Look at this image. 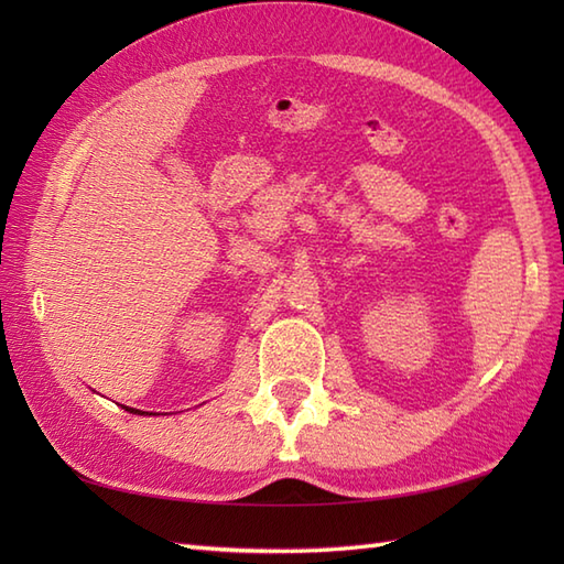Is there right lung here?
I'll return each mask as SVG.
<instances>
[{"label": "right lung", "mask_w": 564, "mask_h": 564, "mask_svg": "<svg viewBox=\"0 0 564 564\" xmlns=\"http://www.w3.org/2000/svg\"><path fill=\"white\" fill-rule=\"evenodd\" d=\"M126 412H130V414H148V412H140V410H135V406H126V404H121Z\"/></svg>", "instance_id": "obj_1"}]
</instances>
